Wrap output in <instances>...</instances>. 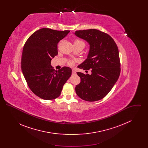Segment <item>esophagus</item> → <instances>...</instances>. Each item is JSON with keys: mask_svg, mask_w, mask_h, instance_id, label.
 <instances>
[{"mask_svg": "<svg viewBox=\"0 0 148 148\" xmlns=\"http://www.w3.org/2000/svg\"><path fill=\"white\" fill-rule=\"evenodd\" d=\"M77 74V73H76L74 69H73V70H72V74L75 75V74Z\"/></svg>", "mask_w": 148, "mask_h": 148, "instance_id": "obj_1", "label": "esophagus"}]
</instances>
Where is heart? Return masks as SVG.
Segmentation results:
<instances>
[{
  "instance_id": "b5f03b06",
  "label": "heart",
  "mask_w": 148,
  "mask_h": 148,
  "mask_svg": "<svg viewBox=\"0 0 148 148\" xmlns=\"http://www.w3.org/2000/svg\"><path fill=\"white\" fill-rule=\"evenodd\" d=\"M79 43H80V44H83L85 45L84 42H83V41L80 40H79V39H75L74 40V44H79ZM69 64L71 65V62H69Z\"/></svg>"
}]
</instances>
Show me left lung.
Here are the masks:
<instances>
[{"mask_svg":"<svg viewBox=\"0 0 148 148\" xmlns=\"http://www.w3.org/2000/svg\"><path fill=\"white\" fill-rule=\"evenodd\" d=\"M75 34L90 45L87 59L79 66L89 70L90 75L77 72L80 83L75 92L80 98L88 101L104 98L119 77L120 62L118 48L113 38L97 29L77 30Z\"/></svg>","mask_w":148,"mask_h":148,"instance_id":"left-lung-1","label":"left lung"}]
</instances>
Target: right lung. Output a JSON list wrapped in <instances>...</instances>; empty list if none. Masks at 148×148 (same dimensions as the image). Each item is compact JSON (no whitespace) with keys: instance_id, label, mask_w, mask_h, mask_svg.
Wrapping results in <instances>:
<instances>
[{"instance_id":"1","label":"right lung","mask_w":148,"mask_h":148,"mask_svg":"<svg viewBox=\"0 0 148 148\" xmlns=\"http://www.w3.org/2000/svg\"><path fill=\"white\" fill-rule=\"evenodd\" d=\"M70 32L42 28L29 36L22 52L21 68L30 89L44 100L57 98L71 75V69L64 66L55 71L51 59L58 55V43Z\"/></svg>"}]
</instances>
